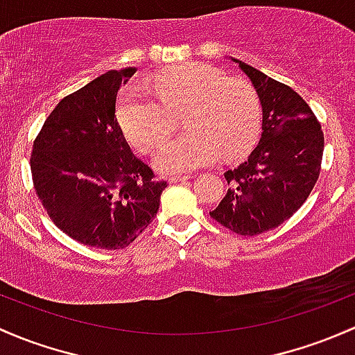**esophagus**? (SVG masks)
I'll return each instance as SVG.
<instances>
[{"instance_id":"obj_1","label":"esophagus","mask_w":355,"mask_h":355,"mask_svg":"<svg viewBox=\"0 0 355 355\" xmlns=\"http://www.w3.org/2000/svg\"><path fill=\"white\" fill-rule=\"evenodd\" d=\"M189 178L190 177H185V175L184 177H170L168 178V182H170V184H178V182H187Z\"/></svg>"}]
</instances>
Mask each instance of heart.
I'll use <instances>...</instances> for the list:
<instances>
[{
    "instance_id": "1",
    "label": "heart",
    "mask_w": 355,
    "mask_h": 355,
    "mask_svg": "<svg viewBox=\"0 0 355 355\" xmlns=\"http://www.w3.org/2000/svg\"><path fill=\"white\" fill-rule=\"evenodd\" d=\"M155 95L139 87L121 93L117 119L134 148L151 153L165 144L185 115L190 129L168 143L156 156L166 173H184L211 165L223 155H246L260 134L262 107L257 89L241 78H227L221 69L190 62L155 78Z\"/></svg>"
}]
</instances>
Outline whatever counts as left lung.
<instances>
[{"instance_id": "1", "label": "left lung", "mask_w": 355, "mask_h": 355, "mask_svg": "<svg viewBox=\"0 0 355 355\" xmlns=\"http://www.w3.org/2000/svg\"><path fill=\"white\" fill-rule=\"evenodd\" d=\"M236 61V59H233ZM262 103V136L245 163L227 170V192L212 219L243 236L287 221L320 177L323 130L303 96L250 64L236 61Z\"/></svg>"}]
</instances>
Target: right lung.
<instances>
[{"label":"right lung","mask_w":355,"mask_h":355,"mask_svg":"<svg viewBox=\"0 0 355 355\" xmlns=\"http://www.w3.org/2000/svg\"><path fill=\"white\" fill-rule=\"evenodd\" d=\"M136 73L109 71L64 96L33 141V189L49 218L80 243L125 248L156 218L165 180L141 162L115 115L117 93Z\"/></svg>","instance_id":"add662e5"}]
</instances>
